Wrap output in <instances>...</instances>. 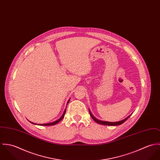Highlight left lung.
Masks as SVG:
<instances>
[{"mask_svg": "<svg viewBox=\"0 0 160 160\" xmlns=\"http://www.w3.org/2000/svg\"><path fill=\"white\" fill-rule=\"evenodd\" d=\"M89 114H90V115H91V118H92L94 120V121H95L96 123H99V124H100L108 125V126H117V125H120V124L123 123L124 122H126V121L128 119V118L131 116V115H129V116H128L127 118H126L124 119V120H122V121H120V122H108L101 121V120H99L96 119V118H95V117L92 115V113H91L90 110H89Z\"/></svg>", "mask_w": 160, "mask_h": 160, "instance_id": "8db88e82", "label": "left lung"}]
</instances>
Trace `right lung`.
<instances>
[{"instance_id":"right-lung-1","label":"right lung","mask_w":160,"mask_h":160,"mask_svg":"<svg viewBox=\"0 0 160 160\" xmlns=\"http://www.w3.org/2000/svg\"><path fill=\"white\" fill-rule=\"evenodd\" d=\"M69 101H68V103L69 102ZM66 109L64 110V113H63V114H62V117L59 118V119H58V120H56V121H55V122H52V123H47V124H39V125H41V126H52V125H54V124H57L58 123H59L63 118H64V115H65V113H66ZM31 123H32V124H36V123H32V122H31Z\"/></svg>"}]
</instances>
